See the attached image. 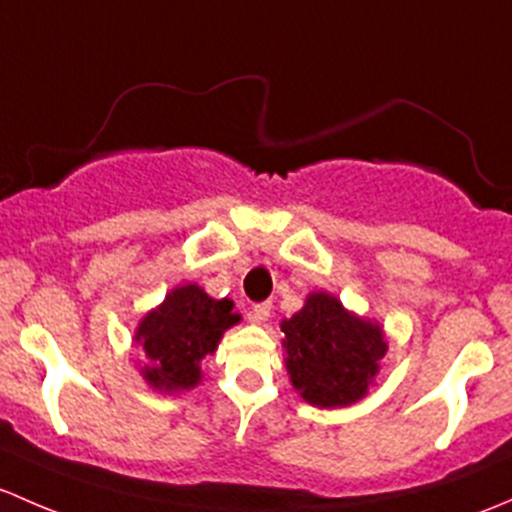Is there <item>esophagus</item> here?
<instances>
[{
	"mask_svg": "<svg viewBox=\"0 0 512 512\" xmlns=\"http://www.w3.org/2000/svg\"><path fill=\"white\" fill-rule=\"evenodd\" d=\"M271 313H273V305L271 303H256L254 308H251V313H249V320L251 323H268V318H271Z\"/></svg>",
	"mask_w": 512,
	"mask_h": 512,
	"instance_id": "34e87169",
	"label": "esophagus"
}]
</instances>
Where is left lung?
<instances>
[{
    "label": "left lung",
    "mask_w": 512,
    "mask_h": 512,
    "mask_svg": "<svg viewBox=\"0 0 512 512\" xmlns=\"http://www.w3.org/2000/svg\"><path fill=\"white\" fill-rule=\"evenodd\" d=\"M286 370L293 389L318 409L365 399L389 350L374 318L347 310L333 293L313 291L303 308L281 320Z\"/></svg>",
    "instance_id": "obj_1"
}]
</instances>
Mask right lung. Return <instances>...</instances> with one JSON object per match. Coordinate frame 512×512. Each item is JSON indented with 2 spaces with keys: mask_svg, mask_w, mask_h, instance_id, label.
Here are the masks:
<instances>
[{
  "mask_svg": "<svg viewBox=\"0 0 512 512\" xmlns=\"http://www.w3.org/2000/svg\"><path fill=\"white\" fill-rule=\"evenodd\" d=\"M241 323L234 300L212 298L197 283H182L147 310L135 328V347L145 365L140 377L155 392H189L204 379L202 360L214 355L229 328Z\"/></svg>",
  "mask_w": 512,
  "mask_h": 512,
  "instance_id": "1",
  "label": "right lung"
}]
</instances>
